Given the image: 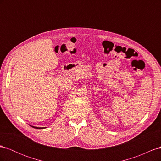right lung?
I'll return each mask as SVG.
<instances>
[{"instance_id": "add662e5", "label": "right lung", "mask_w": 161, "mask_h": 161, "mask_svg": "<svg viewBox=\"0 0 161 161\" xmlns=\"http://www.w3.org/2000/svg\"><path fill=\"white\" fill-rule=\"evenodd\" d=\"M31 127L36 128V129H43V128H39V127H35V126H33V125H31Z\"/></svg>"}]
</instances>
